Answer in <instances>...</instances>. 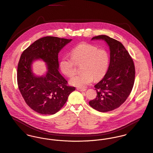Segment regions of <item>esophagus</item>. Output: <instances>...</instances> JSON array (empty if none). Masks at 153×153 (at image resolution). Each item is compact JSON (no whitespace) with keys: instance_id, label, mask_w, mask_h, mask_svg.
<instances>
[{"instance_id":"esophagus-1","label":"esophagus","mask_w":153,"mask_h":153,"mask_svg":"<svg viewBox=\"0 0 153 153\" xmlns=\"http://www.w3.org/2000/svg\"><path fill=\"white\" fill-rule=\"evenodd\" d=\"M77 90L80 92H85L86 91V89H80V88H77Z\"/></svg>"}]
</instances>
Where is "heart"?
I'll return each mask as SVG.
<instances>
[{"label":"heart","mask_w":153,"mask_h":153,"mask_svg":"<svg viewBox=\"0 0 153 153\" xmlns=\"http://www.w3.org/2000/svg\"><path fill=\"white\" fill-rule=\"evenodd\" d=\"M71 59L63 57L60 62L62 73L68 77L75 74V64H83L82 74L73 77L70 84L84 89L94 81L100 80L106 74L109 64V56L104 48H98L90 44L82 43L71 51Z\"/></svg>","instance_id":"b5f03b06"}]
</instances>
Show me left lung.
I'll return each instance as SVG.
<instances>
[{
  "label": "left lung",
  "instance_id": "left-lung-1",
  "mask_svg": "<svg viewBox=\"0 0 153 153\" xmlns=\"http://www.w3.org/2000/svg\"><path fill=\"white\" fill-rule=\"evenodd\" d=\"M93 39H102L108 44L110 62L104 77L94 86L97 96L89 105L99 112H109L119 108L131 93L134 84L135 66L120 41L104 35L94 36Z\"/></svg>",
  "mask_w": 153,
  "mask_h": 153
}]
</instances>
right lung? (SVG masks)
<instances>
[{"instance_id":"right-lung-1","label":"right lung","mask_w":153,"mask_h":153,"mask_svg":"<svg viewBox=\"0 0 153 153\" xmlns=\"http://www.w3.org/2000/svg\"><path fill=\"white\" fill-rule=\"evenodd\" d=\"M71 40L45 36L35 41L21 56L17 70L18 88L26 103L37 113L56 114L75 91L74 87L67 85L59 71V53ZM38 59L46 62L48 71L44 76L33 73L31 64Z\"/></svg>"}]
</instances>
